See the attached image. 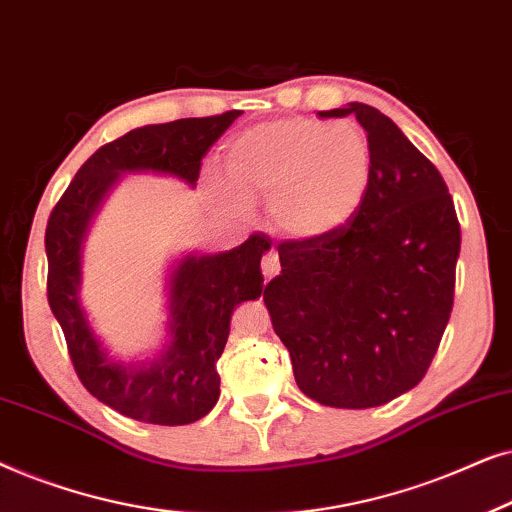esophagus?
Wrapping results in <instances>:
<instances>
[{
	"label": "esophagus",
	"instance_id": "esophagus-1",
	"mask_svg": "<svg viewBox=\"0 0 512 512\" xmlns=\"http://www.w3.org/2000/svg\"><path fill=\"white\" fill-rule=\"evenodd\" d=\"M261 268H263V275H265V279H270V277H275V275H277V272H279V256H277V251H275V249H270L268 254L263 256Z\"/></svg>",
	"mask_w": 512,
	"mask_h": 512
}]
</instances>
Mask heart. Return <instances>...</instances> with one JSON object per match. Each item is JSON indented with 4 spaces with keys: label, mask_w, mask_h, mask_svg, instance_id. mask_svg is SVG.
Wrapping results in <instances>:
<instances>
[{
    "label": "heart",
    "mask_w": 512,
    "mask_h": 512,
    "mask_svg": "<svg viewBox=\"0 0 512 512\" xmlns=\"http://www.w3.org/2000/svg\"><path fill=\"white\" fill-rule=\"evenodd\" d=\"M223 172L242 200H268L277 230L317 240L347 226L361 209L373 151L356 123L279 118L237 135Z\"/></svg>",
    "instance_id": "b5f03b06"
}]
</instances>
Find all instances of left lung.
Here are the masks:
<instances>
[{
  "label": "left lung",
  "instance_id": "left-lung-1",
  "mask_svg": "<svg viewBox=\"0 0 512 512\" xmlns=\"http://www.w3.org/2000/svg\"><path fill=\"white\" fill-rule=\"evenodd\" d=\"M356 116L373 177L352 221L317 240L279 242L282 272L265 286L272 328L296 384L328 408L363 410L422 382L454 303L461 228L436 165L382 111Z\"/></svg>",
  "mask_w": 512,
  "mask_h": 512
}]
</instances>
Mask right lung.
I'll list each match as a JSON object with an SVG mask.
<instances>
[{"label":"right lung","mask_w":512,"mask_h":512,"mask_svg":"<svg viewBox=\"0 0 512 512\" xmlns=\"http://www.w3.org/2000/svg\"><path fill=\"white\" fill-rule=\"evenodd\" d=\"M240 111L144 125L104 144L76 172L46 226L48 305L65 333L69 359L83 387L109 408L144 424L198 422L219 401L216 361L230 317L263 293L265 235H251L221 254H188L170 275V342L151 363L114 361L97 340L79 300L81 244L90 219L123 172L170 174L195 186L202 158Z\"/></svg>","instance_id":"1"}]
</instances>
